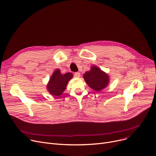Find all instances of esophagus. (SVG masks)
I'll return each instance as SVG.
<instances>
[{
	"label": "esophagus",
	"instance_id": "1",
	"mask_svg": "<svg viewBox=\"0 0 156 156\" xmlns=\"http://www.w3.org/2000/svg\"><path fill=\"white\" fill-rule=\"evenodd\" d=\"M74 76H75V77H76V78H79V77L80 76V73L79 72H76V73H75Z\"/></svg>",
	"mask_w": 156,
	"mask_h": 156
}]
</instances>
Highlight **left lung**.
Segmentation results:
<instances>
[{
	"instance_id": "left-lung-1",
	"label": "left lung",
	"mask_w": 156,
	"mask_h": 156,
	"mask_svg": "<svg viewBox=\"0 0 156 156\" xmlns=\"http://www.w3.org/2000/svg\"><path fill=\"white\" fill-rule=\"evenodd\" d=\"M83 78L87 84L96 91L106 88L110 81L108 75L96 65H93L90 71L85 73Z\"/></svg>"
}]
</instances>
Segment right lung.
Returning a JSON list of instances; mask_svg holds the SVG:
<instances>
[{
	"label": "right lung",
	"mask_w": 156,
	"mask_h": 156,
	"mask_svg": "<svg viewBox=\"0 0 156 156\" xmlns=\"http://www.w3.org/2000/svg\"><path fill=\"white\" fill-rule=\"evenodd\" d=\"M73 75L71 73H66L63 75L61 73L59 69H56L46 85L48 91L53 96H60L66 90L68 83L73 78Z\"/></svg>",
	"instance_id": "right-lung-1"
}]
</instances>
